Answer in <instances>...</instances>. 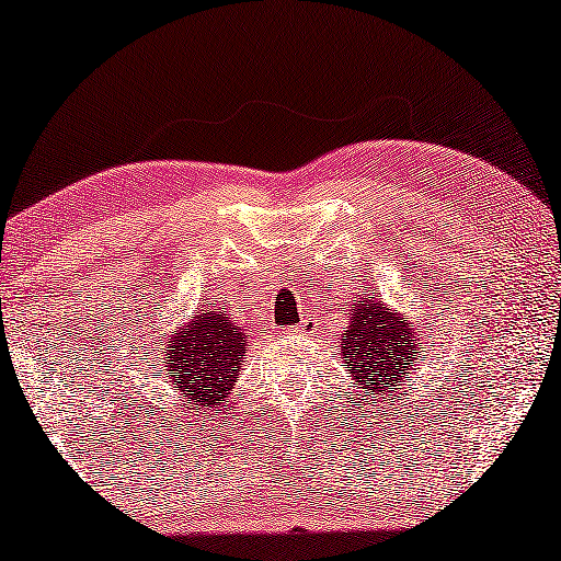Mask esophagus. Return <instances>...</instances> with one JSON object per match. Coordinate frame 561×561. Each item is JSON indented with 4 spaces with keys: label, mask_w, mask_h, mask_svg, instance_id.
Here are the masks:
<instances>
[{
    "label": "esophagus",
    "mask_w": 561,
    "mask_h": 561,
    "mask_svg": "<svg viewBox=\"0 0 561 561\" xmlns=\"http://www.w3.org/2000/svg\"><path fill=\"white\" fill-rule=\"evenodd\" d=\"M314 324H317L314 317H302V322L297 324V332H307L309 328H314Z\"/></svg>",
    "instance_id": "34e87169"
}]
</instances>
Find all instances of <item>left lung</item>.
<instances>
[{
  "mask_svg": "<svg viewBox=\"0 0 561 561\" xmlns=\"http://www.w3.org/2000/svg\"><path fill=\"white\" fill-rule=\"evenodd\" d=\"M342 312L350 314V324L342 330L340 355L350 365L353 386L370 396L396 392L403 386L405 370L417 360L415 350H421L411 317L378 302L375 291L370 297L357 295Z\"/></svg>",
  "mask_w": 561,
  "mask_h": 561,
  "instance_id": "1",
  "label": "left lung"
}]
</instances>
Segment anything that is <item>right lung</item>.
I'll return each mask as SVG.
<instances>
[{"instance_id":"1","label":"right lung","mask_w":561,"mask_h":561,"mask_svg":"<svg viewBox=\"0 0 561 561\" xmlns=\"http://www.w3.org/2000/svg\"><path fill=\"white\" fill-rule=\"evenodd\" d=\"M249 334L224 312L198 309L191 322L173 332L165 350V378L179 392L181 408L208 413L221 408L244 363ZM183 413V411H181Z\"/></svg>"}]
</instances>
